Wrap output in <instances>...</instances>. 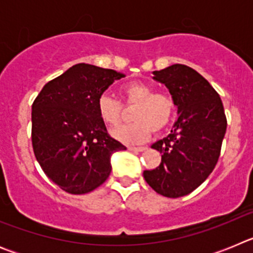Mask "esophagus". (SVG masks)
I'll return each instance as SVG.
<instances>
[{
  "label": "esophagus",
  "instance_id": "1",
  "mask_svg": "<svg viewBox=\"0 0 253 253\" xmlns=\"http://www.w3.org/2000/svg\"><path fill=\"white\" fill-rule=\"evenodd\" d=\"M128 149L130 152H143V151H146L147 147H128Z\"/></svg>",
  "mask_w": 253,
  "mask_h": 253
}]
</instances>
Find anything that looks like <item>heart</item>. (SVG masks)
I'll return each mask as SVG.
<instances>
[{"label": "heart", "mask_w": 253, "mask_h": 253, "mask_svg": "<svg viewBox=\"0 0 253 253\" xmlns=\"http://www.w3.org/2000/svg\"><path fill=\"white\" fill-rule=\"evenodd\" d=\"M154 88L144 82H128L122 87L120 95L124 105L134 106L131 120L113 130V137L125 144H139L148 140L152 131H161L169 126L175 115V100L167 92H153ZM100 119L107 126L119 124L123 106L119 100L102 93L96 102Z\"/></svg>", "instance_id": "heart-1"}]
</instances>
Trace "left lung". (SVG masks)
<instances>
[{
    "mask_svg": "<svg viewBox=\"0 0 253 253\" xmlns=\"http://www.w3.org/2000/svg\"><path fill=\"white\" fill-rule=\"evenodd\" d=\"M153 80L169 88L178 119L171 134L152 144L162 153L160 166L144 171L147 184L160 195L180 198L193 193L215 167L227 130L223 102L195 69L172 64L154 71Z\"/></svg>",
    "mask_w": 253,
    "mask_h": 253,
    "instance_id": "obj_1",
    "label": "left lung"
}]
</instances>
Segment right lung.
<instances>
[{"instance_id":"right-lung-1","label":"right lung","mask_w":253,"mask_h":253,"mask_svg":"<svg viewBox=\"0 0 253 253\" xmlns=\"http://www.w3.org/2000/svg\"><path fill=\"white\" fill-rule=\"evenodd\" d=\"M123 77L114 69L78 63L49 81L33 102L35 157L66 193L81 195L104 184L111 154L126 149L109 135L96 107L107 87Z\"/></svg>"}]
</instances>
